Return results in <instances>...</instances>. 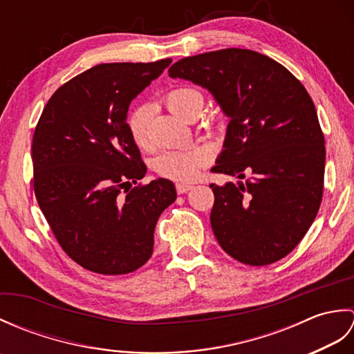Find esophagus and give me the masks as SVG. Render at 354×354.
<instances>
[{"label":"esophagus","instance_id":"34e87169","mask_svg":"<svg viewBox=\"0 0 354 354\" xmlns=\"http://www.w3.org/2000/svg\"><path fill=\"white\" fill-rule=\"evenodd\" d=\"M192 189H193V185H190V184H184V183L176 184V192H178L179 194H184V193H187V192H190Z\"/></svg>","mask_w":354,"mask_h":354}]
</instances>
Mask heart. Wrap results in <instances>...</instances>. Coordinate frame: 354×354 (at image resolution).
<instances>
[{
	"instance_id": "b5f03b06",
	"label": "heart",
	"mask_w": 354,
	"mask_h": 354,
	"mask_svg": "<svg viewBox=\"0 0 354 354\" xmlns=\"http://www.w3.org/2000/svg\"><path fill=\"white\" fill-rule=\"evenodd\" d=\"M164 102L173 114L185 120L194 106L202 104V94L194 88H175L164 95ZM150 115H152V106L147 103L135 106L127 115V129H129L132 140L141 147L146 146L149 141ZM212 149L207 146L167 152L158 158L155 169L164 178L187 183L196 179L199 170L212 161Z\"/></svg>"
}]
</instances>
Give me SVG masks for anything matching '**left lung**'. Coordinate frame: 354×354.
Instances as JSON below:
<instances>
[{"label": "left lung", "instance_id": "8db88e82", "mask_svg": "<svg viewBox=\"0 0 354 354\" xmlns=\"http://www.w3.org/2000/svg\"><path fill=\"white\" fill-rule=\"evenodd\" d=\"M169 76L207 89L230 118L213 171L237 183L209 185L217 242L245 265L283 259L301 242L322 199L324 135L310 95L283 65L243 48L181 59Z\"/></svg>", "mask_w": 354, "mask_h": 354}]
</instances>
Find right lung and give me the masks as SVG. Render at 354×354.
<instances>
[{
	"instance_id": "right-lung-1",
	"label": "right lung",
	"mask_w": 354,
	"mask_h": 354,
	"mask_svg": "<svg viewBox=\"0 0 354 354\" xmlns=\"http://www.w3.org/2000/svg\"><path fill=\"white\" fill-rule=\"evenodd\" d=\"M170 64L93 66L59 88L37 122V204L64 251L93 272L129 274L145 265L158 217L176 199L165 178L127 189L147 171L127 129V109Z\"/></svg>"
}]
</instances>
